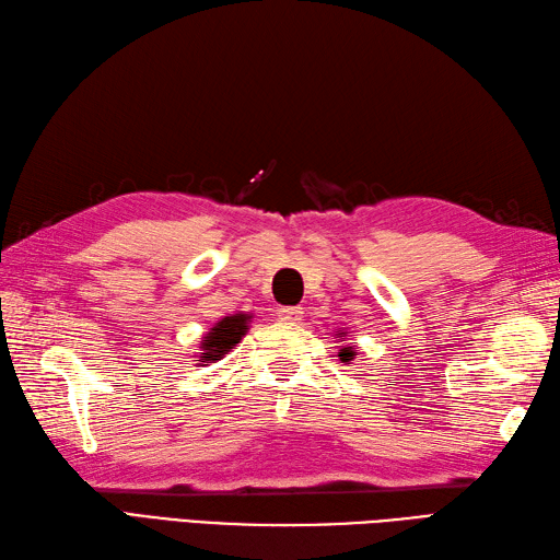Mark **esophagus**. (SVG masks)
Here are the masks:
<instances>
[{
	"label": "esophagus",
	"instance_id": "esophagus-1",
	"mask_svg": "<svg viewBox=\"0 0 560 560\" xmlns=\"http://www.w3.org/2000/svg\"><path fill=\"white\" fill-rule=\"evenodd\" d=\"M303 307H281L279 310V319L283 324H300V319H303Z\"/></svg>",
	"mask_w": 560,
	"mask_h": 560
}]
</instances>
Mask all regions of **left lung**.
<instances>
[{
  "label": "left lung",
  "instance_id": "obj_1",
  "mask_svg": "<svg viewBox=\"0 0 560 560\" xmlns=\"http://www.w3.org/2000/svg\"><path fill=\"white\" fill-rule=\"evenodd\" d=\"M336 338L342 340V338H346V331H336ZM354 354H357V348H354V346H342V348L338 350L340 362H348V364L354 362Z\"/></svg>",
  "mask_w": 560,
  "mask_h": 560
}]
</instances>
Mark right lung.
I'll list each match as a JSON object with an SVG mask.
<instances>
[{"label": "right lung", "mask_w": 560, "mask_h": 560, "mask_svg": "<svg viewBox=\"0 0 560 560\" xmlns=\"http://www.w3.org/2000/svg\"><path fill=\"white\" fill-rule=\"evenodd\" d=\"M250 319H253L250 312H234L229 314V317L214 322L212 328L206 331V336L200 338V352H198V360L194 362L203 366L220 362L222 357L232 352L241 342V338L248 334Z\"/></svg>", "instance_id": "1"}]
</instances>
